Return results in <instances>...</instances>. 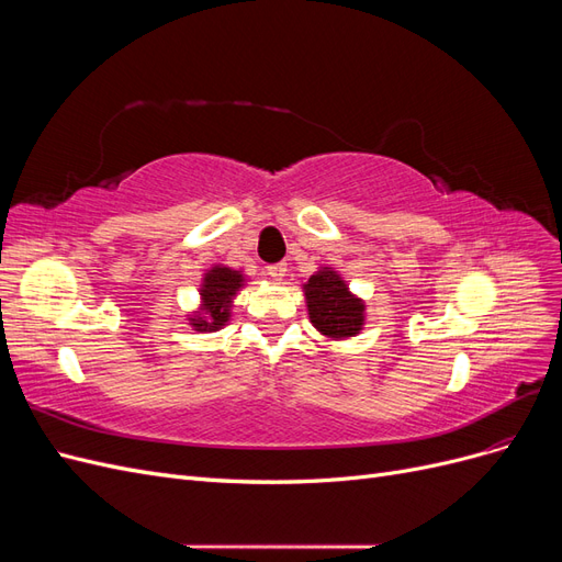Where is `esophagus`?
I'll return each mask as SVG.
<instances>
[{
  "mask_svg": "<svg viewBox=\"0 0 562 562\" xmlns=\"http://www.w3.org/2000/svg\"><path fill=\"white\" fill-rule=\"evenodd\" d=\"M285 271H288V265L285 262H277V265H269L267 267V274L274 279V281H281L283 277H285Z\"/></svg>",
  "mask_w": 562,
  "mask_h": 562,
  "instance_id": "1",
  "label": "esophagus"
}]
</instances>
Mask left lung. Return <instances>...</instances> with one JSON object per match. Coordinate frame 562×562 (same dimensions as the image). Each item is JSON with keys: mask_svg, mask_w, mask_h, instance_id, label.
I'll return each mask as SVG.
<instances>
[{"mask_svg": "<svg viewBox=\"0 0 562 562\" xmlns=\"http://www.w3.org/2000/svg\"><path fill=\"white\" fill-rule=\"evenodd\" d=\"M312 326L328 339L356 337L366 326V302L333 267H321L302 285Z\"/></svg>", "mask_w": 562, "mask_h": 562, "instance_id": "left-lung-1", "label": "left lung"}]
</instances>
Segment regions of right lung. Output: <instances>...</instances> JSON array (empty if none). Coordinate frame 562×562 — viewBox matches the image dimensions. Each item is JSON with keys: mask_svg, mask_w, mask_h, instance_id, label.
<instances>
[{"mask_svg": "<svg viewBox=\"0 0 562 562\" xmlns=\"http://www.w3.org/2000/svg\"><path fill=\"white\" fill-rule=\"evenodd\" d=\"M244 285V271H236L225 265H213L211 269H206L199 288V310L187 318L190 326L196 333H215L227 326L232 316V302Z\"/></svg>", "mask_w": 562, "mask_h": 562, "instance_id": "1", "label": "right lung"}]
</instances>
